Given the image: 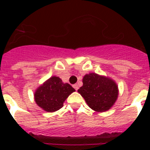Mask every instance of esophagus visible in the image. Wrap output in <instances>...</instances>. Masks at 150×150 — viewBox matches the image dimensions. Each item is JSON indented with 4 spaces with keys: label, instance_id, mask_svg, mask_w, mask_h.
I'll return each mask as SVG.
<instances>
[{
    "label": "esophagus",
    "instance_id": "34e87169",
    "mask_svg": "<svg viewBox=\"0 0 150 150\" xmlns=\"http://www.w3.org/2000/svg\"><path fill=\"white\" fill-rule=\"evenodd\" d=\"M73 87H74V89H75V90H78V89H79V86H78L77 84L73 85Z\"/></svg>",
    "mask_w": 150,
    "mask_h": 150
}]
</instances>
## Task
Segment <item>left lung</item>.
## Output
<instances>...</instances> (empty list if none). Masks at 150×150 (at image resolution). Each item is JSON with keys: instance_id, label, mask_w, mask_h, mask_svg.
I'll list each match as a JSON object with an SVG mask.
<instances>
[{"instance_id": "8db88e82", "label": "left lung", "mask_w": 150, "mask_h": 150, "mask_svg": "<svg viewBox=\"0 0 150 150\" xmlns=\"http://www.w3.org/2000/svg\"><path fill=\"white\" fill-rule=\"evenodd\" d=\"M83 86L78 92L91 109L97 112L107 111L114 104L118 96V88L114 80L96 73L83 77Z\"/></svg>"}]
</instances>
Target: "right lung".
<instances>
[{
    "label": "right lung",
    "instance_id": "obj_1",
    "mask_svg": "<svg viewBox=\"0 0 150 150\" xmlns=\"http://www.w3.org/2000/svg\"><path fill=\"white\" fill-rule=\"evenodd\" d=\"M75 89L68 83H64L59 77L52 76L36 89L34 97L36 104L45 111L54 112L63 107L64 100Z\"/></svg>",
    "mask_w": 150,
    "mask_h": 150
}]
</instances>
